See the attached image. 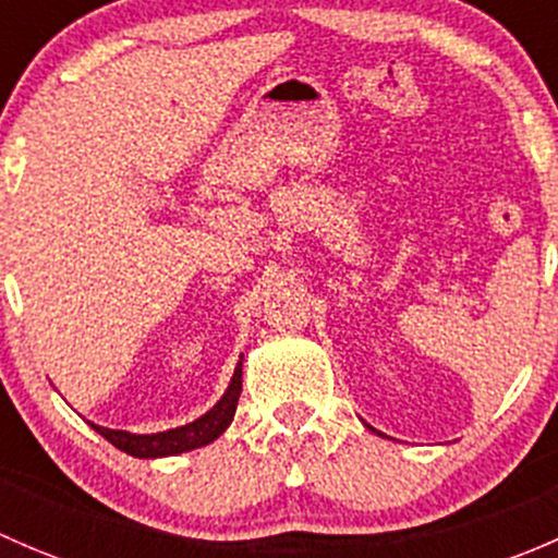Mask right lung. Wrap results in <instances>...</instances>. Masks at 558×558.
I'll use <instances>...</instances> for the list:
<instances>
[{
    "label": "right lung",
    "instance_id": "obj_1",
    "mask_svg": "<svg viewBox=\"0 0 558 558\" xmlns=\"http://www.w3.org/2000/svg\"><path fill=\"white\" fill-rule=\"evenodd\" d=\"M240 391H243V362L238 364L232 375V384H229L227 393L218 399V404L213 410H207L202 418L191 421V424L178 426V429L159 432V435H132V432L121 429H105V426L92 424L107 442L118 448V451L137 456V459H156V456H174L183 451H194V448L207 446L216 437L223 435L229 424L234 418V410H238Z\"/></svg>",
    "mask_w": 558,
    "mask_h": 558
}]
</instances>
